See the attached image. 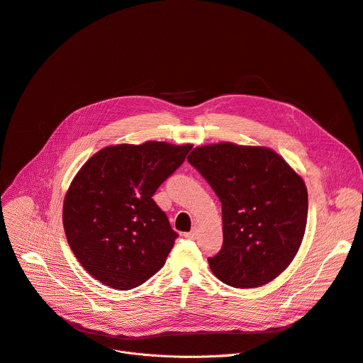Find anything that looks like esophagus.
Segmentation results:
<instances>
[{
	"label": "esophagus",
	"mask_w": 363,
	"mask_h": 363,
	"mask_svg": "<svg viewBox=\"0 0 363 363\" xmlns=\"http://www.w3.org/2000/svg\"><path fill=\"white\" fill-rule=\"evenodd\" d=\"M196 238H199V230H196L195 227L191 230L189 233H185V239H188V240H194Z\"/></svg>",
	"instance_id": "obj_1"
}]
</instances>
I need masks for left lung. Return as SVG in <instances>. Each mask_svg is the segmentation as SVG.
<instances>
[{"label": "left lung", "mask_w": 363, "mask_h": 363, "mask_svg": "<svg viewBox=\"0 0 363 363\" xmlns=\"http://www.w3.org/2000/svg\"><path fill=\"white\" fill-rule=\"evenodd\" d=\"M188 162L221 203L223 246L208 257L213 274L235 288L275 279L304 238L308 195L303 178L267 147L208 145L195 147Z\"/></svg>", "instance_id": "obj_1"}]
</instances>
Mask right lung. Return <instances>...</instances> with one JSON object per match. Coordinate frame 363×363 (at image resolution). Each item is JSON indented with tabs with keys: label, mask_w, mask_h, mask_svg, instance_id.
<instances>
[{
	"label": "right lung",
	"mask_w": 363,
	"mask_h": 363,
	"mask_svg": "<svg viewBox=\"0 0 363 363\" xmlns=\"http://www.w3.org/2000/svg\"><path fill=\"white\" fill-rule=\"evenodd\" d=\"M189 150L164 142L108 146L77 174L65 196L63 227L96 281L127 291L164 265L178 233L152 196Z\"/></svg>",
	"instance_id": "add662e5"
}]
</instances>
